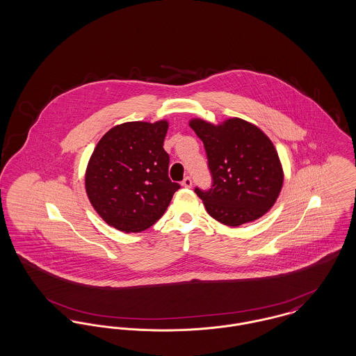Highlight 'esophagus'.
Instances as JSON below:
<instances>
[{"mask_svg": "<svg viewBox=\"0 0 356 356\" xmlns=\"http://www.w3.org/2000/svg\"><path fill=\"white\" fill-rule=\"evenodd\" d=\"M181 186H186V188H191L192 186V179L191 177H186L181 183Z\"/></svg>", "mask_w": 356, "mask_h": 356, "instance_id": "esophagus-1", "label": "esophagus"}]
</instances>
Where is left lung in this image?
<instances>
[{"label":"left lung","instance_id":"obj_1","mask_svg":"<svg viewBox=\"0 0 356 356\" xmlns=\"http://www.w3.org/2000/svg\"><path fill=\"white\" fill-rule=\"evenodd\" d=\"M203 141L213 184L195 189L207 212L221 224L238 227L264 216L276 203L284 172L270 137L238 118L212 124L189 120Z\"/></svg>","mask_w":356,"mask_h":356}]
</instances>
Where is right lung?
I'll return each mask as SVG.
<instances>
[{
	"label": "right lung",
	"mask_w": 356,
	"mask_h": 356,
	"mask_svg": "<svg viewBox=\"0 0 356 356\" xmlns=\"http://www.w3.org/2000/svg\"><path fill=\"white\" fill-rule=\"evenodd\" d=\"M168 121H129L102 136L85 170L88 199L108 225L141 232L167 211L180 188L168 177Z\"/></svg>",
	"instance_id": "1"
}]
</instances>
